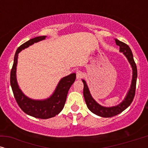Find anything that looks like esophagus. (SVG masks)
Listing matches in <instances>:
<instances>
[{
    "instance_id": "34e87169",
    "label": "esophagus",
    "mask_w": 148,
    "mask_h": 148,
    "mask_svg": "<svg viewBox=\"0 0 148 148\" xmlns=\"http://www.w3.org/2000/svg\"><path fill=\"white\" fill-rule=\"evenodd\" d=\"M83 76H84V73H83L81 71H77L76 72V77L77 79H82L83 77Z\"/></svg>"
}]
</instances>
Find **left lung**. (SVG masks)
<instances>
[{"label":"left lung","instance_id":"8db88e82","mask_svg":"<svg viewBox=\"0 0 148 148\" xmlns=\"http://www.w3.org/2000/svg\"><path fill=\"white\" fill-rule=\"evenodd\" d=\"M116 44L119 46V51L120 52H123V54L125 56L127 59L128 60L129 64H131V68H132V80H131V84L130 88L127 92V94L122 102L120 104H117L116 106H111V107H106L103 106L100 104H98L96 100L93 98L92 95L90 94V90L87 85V83L84 79H82L84 83V96L85 101L87 104V106L89 110L94 114L100 116L101 117H108L114 116L122 112L123 110L130 106L132 101L134 98L135 93V88H136V82L137 77V70L136 64L133 59V53L131 52V48H129L128 45L123 42L119 41V40L115 39Z\"/></svg>","mask_w":148,"mask_h":148}]
</instances>
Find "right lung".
Returning <instances> with one entry per match:
<instances>
[{
    "label": "right lung",
    "instance_id": "obj_1",
    "mask_svg": "<svg viewBox=\"0 0 148 148\" xmlns=\"http://www.w3.org/2000/svg\"><path fill=\"white\" fill-rule=\"evenodd\" d=\"M46 36H38L28 40L17 48L14 57V62L11 71V86L18 105L24 112L35 118L47 119L55 116L61 112L65 104L66 96L71 86L76 79V74L71 73L59 81L54 92L49 98L44 100H34L25 96L19 88L17 80V66L19 53L34 43L45 40Z\"/></svg>",
    "mask_w": 148,
    "mask_h": 148
}]
</instances>
